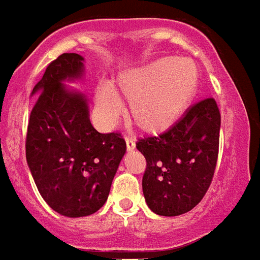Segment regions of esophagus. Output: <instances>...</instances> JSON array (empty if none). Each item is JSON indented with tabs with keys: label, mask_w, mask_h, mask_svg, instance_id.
Wrapping results in <instances>:
<instances>
[{
	"label": "esophagus",
	"mask_w": 260,
	"mask_h": 260,
	"mask_svg": "<svg viewBox=\"0 0 260 260\" xmlns=\"http://www.w3.org/2000/svg\"><path fill=\"white\" fill-rule=\"evenodd\" d=\"M126 147H127V151H132V150L135 149V139L132 138V137H126Z\"/></svg>",
	"instance_id": "34e87169"
}]
</instances>
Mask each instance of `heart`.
Instances as JSON below:
<instances>
[{"label": "heart", "instance_id": "1", "mask_svg": "<svg viewBox=\"0 0 260 260\" xmlns=\"http://www.w3.org/2000/svg\"><path fill=\"white\" fill-rule=\"evenodd\" d=\"M198 86V69L187 58L160 57L122 73L115 87L101 86L95 104L107 123L119 114V98L128 104V121L141 132L167 130L183 114Z\"/></svg>", "mask_w": 260, "mask_h": 260}]
</instances>
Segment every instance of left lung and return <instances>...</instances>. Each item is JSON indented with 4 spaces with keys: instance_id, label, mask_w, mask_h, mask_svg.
<instances>
[{
    "instance_id": "obj_1",
    "label": "left lung",
    "mask_w": 260,
    "mask_h": 260,
    "mask_svg": "<svg viewBox=\"0 0 260 260\" xmlns=\"http://www.w3.org/2000/svg\"><path fill=\"white\" fill-rule=\"evenodd\" d=\"M219 132V109L207 98L188 107L164 134L138 139L147 164L142 190L151 211L177 216L202 201L215 171Z\"/></svg>"
}]
</instances>
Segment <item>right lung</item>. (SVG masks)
Wrapping results in <instances>:
<instances>
[{"label": "right lung", "mask_w": 260, "mask_h": 260, "mask_svg": "<svg viewBox=\"0 0 260 260\" xmlns=\"http://www.w3.org/2000/svg\"><path fill=\"white\" fill-rule=\"evenodd\" d=\"M85 58L63 53L46 68L31 96L26 160L36 186L51 209L69 218L94 214L105 205L126 153L119 134H102L90 122L89 100L66 86L85 76Z\"/></svg>", "instance_id": "right-lung-1"}]
</instances>
